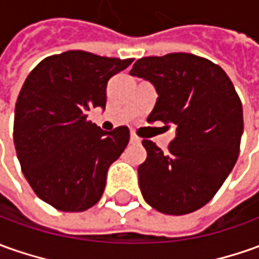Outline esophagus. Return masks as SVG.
<instances>
[{
    "label": "esophagus",
    "mask_w": 259,
    "mask_h": 259,
    "mask_svg": "<svg viewBox=\"0 0 259 259\" xmlns=\"http://www.w3.org/2000/svg\"><path fill=\"white\" fill-rule=\"evenodd\" d=\"M130 143H132V144H140V143H142V140H140V139H139V137H137L135 133H132V135H130Z\"/></svg>",
    "instance_id": "34e87169"
}]
</instances>
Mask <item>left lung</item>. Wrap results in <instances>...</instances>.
<instances>
[{
    "instance_id": "1",
    "label": "left lung",
    "mask_w": 259,
    "mask_h": 259,
    "mask_svg": "<svg viewBox=\"0 0 259 259\" xmlns=\"http://www.w3.org/2000/svg\"><path fill=\"white\" fill-rule=\"evenodd\" d=\"M130 75L149 80L159 95L147 122L176 127L167 153L143 140L147 159L137 168L143 198L170 215L201 208L240 153L242 105L233 82L215 63L183 52L142 58Z\"/></svg>"
}]
</instances>
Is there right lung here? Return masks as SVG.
Returning <instances> with one entry per match:
<instances>
[{
    "instance_id": "right-lung-1",
    "label": "right lung",
    "mask_w": 259,
    "mask_h": 259,
    "mask_svg": "<svg viewBox=\"0 0 259 259\" xmlns=\"http://www.w3.org/2000/svg\"><path fill=\"white\" fill-rule=\"evenodd\" d=\"M133 59L68 51L45 58L28 75L15 105L14 144L35 194L66 212L98 203L110 164L129 143L126 126L105 132L88 120L106 106L107 80Z\"/></svg>"
}]
</instances>
